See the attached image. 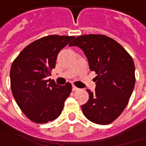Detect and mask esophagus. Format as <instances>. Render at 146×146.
I'll list each match as a JSON object with an SVG mask.
<instances>
[{
  "label": "esophagus",
  "mask_w": 146,
  "mask_h": 146,
  "mask_svg": "<svg viewBox=\"0 0 146 146\" xmlns=\"http://www.w3.org/2000/svg\"><path fill=\"white\" fill-rule=\"evenodd\" d=\"M78 90L79 88H77L76 86H72V90H73V91H76V90Z\"/></svg>",
  "instance_id": "obj_1"
}]
</instances>
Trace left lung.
Returning <instances> with one entry per match:
<instances>
[{
    "label": "left lung",
    "mask_w": 146,
    "mask_h": 146,
    "mask_svg": "<svg viewBox=\"0 0 146 146\" xmlns=\"http://www.w3.org/2000/svg\"><path fill=\"white\" fill-rule=\"evenodd\" d=\"M80 47L89 66L97 74L96 88L87 90L89 100L81 106L85 116L93 123L108 125L126 107L135 83V64L130 55L117 41L104 35L76 37L70 46Z\"/></svg>",
    "instance_id": "8db88e82"
}]
</instances>
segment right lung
Segmentation results:
<instances>
[{
    "label": "right lung",
    "mask_w": 146,
    "mask_h": 146,
    "mask_svg": "<svg viewBox=\"0 0 146 146\" xmlns=\"http://www.w3.org/2000/svg\"><path fill=\"white\" fill-rule=\"evenodd\" d=\"M75 36L50 35L26 46L14 60L10 71L11 88L16 103L26 117L37 124L56 120L62 112L72 86H58L47 80L56 67L61 49Z\"/></svg>",
    "instance_id": "obj_1"
}]
</instances>
